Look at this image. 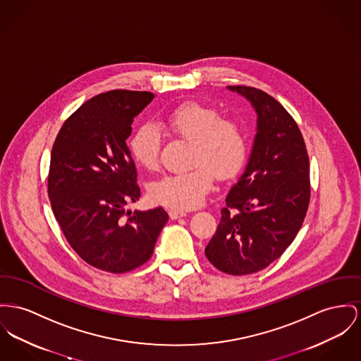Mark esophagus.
I'll return each mask as SVG.
<instances>
[{
    "instance_id": "obj_1",
    "label": "esophagus",
    "mask_w": 361,
    "mask_h": 361,
    "mask_svg": "<svg viewBox=\"0 0 361 361\" xmlns=\"http://www.w3.org/2000/svg\"><path fill=\"white\" fill-rule=\"evenodd\" d=\"M169 214V217H171L172 220H176V219H179V217L186 216V212H185V211H179V209H171Z\"/></svg>"
}]
</instances>
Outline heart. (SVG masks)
Segmentation results:
<instances>
[{"mask_svg": "<svg viewBox=\"0 0 361 361\" xmlns=\"http://www.w3.org/2000/svg\"><path fill=\"white\" fill-rule=\"evenodd\" d=\"M163 126L173 135L192 142V166L186 172L167 175L150 186L154 202L172 209L186 211L200 207L214 188L216 173L220 180L231 179L246 157V138L240 121L221 118L207 105L188 102L172 112ZM160 134L149 124L140 127L130 141V152L142 169H157Z\"/></svg>", "mask_w": 361, "mask_h": 361, "instance_id": "obj_1", "label": "heart"}]
</instances>
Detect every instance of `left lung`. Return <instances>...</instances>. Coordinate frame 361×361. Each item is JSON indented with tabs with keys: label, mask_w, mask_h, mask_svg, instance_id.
Returning a JSON list of instances; mask_svg holds the SVG:
<instances>
[{
	"label": "left lung",
	"mask_w": 361,
	"mask_h": 361,
	"mask_svg": "<svg viewBox=\"0 0 361 361\" xmlns=\"http://www.w3.org/2000/svg\"><path fill=\"white\" fill-rule=\"evenodd\" d=\"M227 87L252 102L257 133L205 256L224 274L247 275L281 257L301 228L311 198L310 157L297 123L274 97Z\"/></svg>",
	"instance_id": "8db88e82"
}]
</instances>
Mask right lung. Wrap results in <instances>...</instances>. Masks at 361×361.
Listing matches in <instances>:
<instances>
[{
	"label": "right lung",
	"mask_w": 361,
	"mask_h": 361,
	"mask_svg": "<svg viewBox=\"0 0 361 361\" xmlns=\"http://www.w3.org/2000/svg\"><path fill=\"white\" fill-rule=\"evenodd\" d=\"M150 92L111 90L90 98L64 121L53 144L48 194L73 250L101 271L123 274L145 264L169 220L161 208L126 211L140 200L126 140Z\"/></svg>",
	"instance_id": "obj_1"
}]
</instances>
